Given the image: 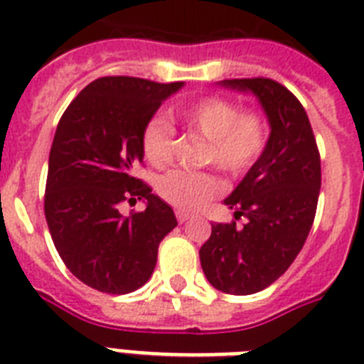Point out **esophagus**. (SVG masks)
<instances>
[{
    "label": "esophagus",
    "instance_id": "obj_1",
    "mask_svg": "<svg viewBox=\"0 0 364 364\" xmlns=\"http://www.w3.org/2000/svg\"><path fill=\"white\" fill-rule=\"evenodd\" d=\"M176 217H177V221H179L183 225V223H187L188 219H191V217H193V215H191V213H185V211H177Z\"/></svg>",
    "mask_w": 364,
    "mask_h": 364
}]
</instances>
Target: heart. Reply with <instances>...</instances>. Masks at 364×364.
Instances as JSON below:
<instances>
[{
    "instance_id": "b5f03b06",
    "label": "heart",
    "mask_w": 364,
    "mask_h": 364,
    "mask_svg": "<svg viewBox=\"0 0 364 364\" xmlns=\"http://www.w3.org/2000/svg\"><path fill=\"white\" fill-rule=\"evenodd\" d=\"M177 119L188 130L210 141L205 154L230 176H242L259 160L266 147V124L257 113H240L234 102L225 98H204L185 109ZM173 130L164 119H153L145 126L141 149L153 166H164L171 159ZM225 183L211 171H170L159 181L160 196L177 210L194 211L223 193Z\"/></svg>"
}]
</instances>
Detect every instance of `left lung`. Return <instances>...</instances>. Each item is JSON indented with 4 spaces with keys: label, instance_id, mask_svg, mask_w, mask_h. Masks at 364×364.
Instances as JSON below:
<instances>
[{
    "label": "left lung",
    "instance_id": "left-lung-1",
    "mask_svg": "<svg viewBox=\"0 0 364 364\" xmlns=\"http://www.w3.org/2000/svg\"><path fill=\"white\" fill-rule=\"evenodd\" d=\"M219 85L253 94L268 119L270 136L259 160L225 198L245 225H211L200 262L215 289L253 294L276 282L304 245L316 217L321 162L304 107L283 85L262 77Z\"/></svg>",
    "mask_w": 364,
    "mask_h": 364
}]
</instances>
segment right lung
I'll return each mask as SVG.
<instances>
[{"label": "right lung", "mask_w": 364, "mask_h": 364, "mask_svg": "<svg viewBox=\"0 0 364 364\" xmlns=\"http://www.w3.org/2000/svg\"><path fill=\"white\" fill-rule=\"evenodd\" d=\"M183 82L102 77L62 115L48 154L45 217L54 247L85 285L126 294L149 282L159 243L177 227L173 210L134 177L141 136L162 102ZM143 199L124 218L118 204Z\"/></svg>", "instance_id": "obj_1"}]
</instances>
